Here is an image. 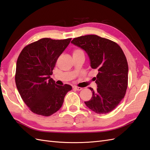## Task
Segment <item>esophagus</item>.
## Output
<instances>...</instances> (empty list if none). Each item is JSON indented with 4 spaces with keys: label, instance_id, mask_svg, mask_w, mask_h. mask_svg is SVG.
<instances>
[{
    "label": "esophagus",
    "instance_id": "esophagus-1",
    "mask_svg": "<svg viewBox=\"0 0 150 150\" xmlns=\"http://www.w3.org/2000/svg\"><path fill=\"white\" fill-rule=\"evenodd\" d=\"M73 88L76 90V91H81V90H82V88L78 87V86H73Z\"/></svg>",
    "mask_w": 150,
    "mask_h": 150
}]
</instances>
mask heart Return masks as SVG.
I'll return each mask as SVG.
<instances>
[{
    "mask_svg": "<svg viewBox=\"0 0 150 150\" xmlns=\"http://www.w3.org/2000/svg\"><path fill=\"white\" fill-rule=\"evenodd\" d=\"M82 51L81 50H80V49H76V50H75V51H74V53H75V52H81Z\"/></svg>",
    "mask_w": 150,
    "mask_h": 150,
    "instance_id": "1",
    "label": "heart"
}]
</instances>
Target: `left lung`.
Listing matches in <instances>:
<instances>
[{"mask_svg":"<svg viewBox=\"0 0 150 150\" xmlns=\"http://www.w3.org/2000/svg\"><path fill=\"white\" fill-rule=\"evenodd\" d=\"M71 43L84 50L91 67L98 72L97 90L89 88L92 97L85 105L99 114L110 112L124 98L128 86V65L122 50L115 42L94 35L75 38Z\"/></svg>","mask_w":150,"mask_h":150,"instance_id":"obj_1","label":"left lung"}]
</instances>
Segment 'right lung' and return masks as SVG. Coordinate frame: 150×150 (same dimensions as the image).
I'll return each mask as SVG.
<instances>
[{
	"label": "right lung",
	"instance_id": "obj_1",
	"mask_svg": "<svg viewBox=\"0 0 150 150\" xmlns=\"http://www.w3.org/2000/svg\"><path fill=\"white\" fill-rule=\"evenodd\" d=\"M71 38H42L22 49L16 62L15 83L23 101L36 114L50 116L59 110L72 86H59L51 78L56 61Z\"/></svg>",
	"mask_w": 150,
	"mask_h": 150
}]
</instances>
